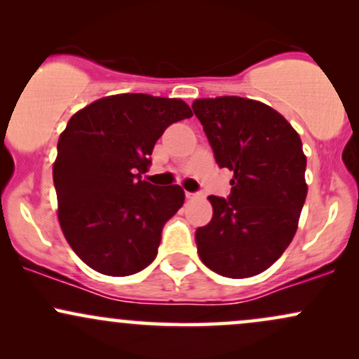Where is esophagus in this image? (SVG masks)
<instances>
[{"mask_svg":"<svg viewBox=\"0 0 359 359\" xmlns=\"http://www.w3.org/2000/svg\"><path fill=\"white\" fill-rule=\"evenodd\" d=\"M199 196H201L199 192H185V197H187V199H196V197Z\"/></svg>","mask_w":359,"mask_h":359,"instance_id":"esophagus-1","label":"esophagus"}]
</instances>
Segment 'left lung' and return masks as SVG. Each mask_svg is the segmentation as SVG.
<instances>
[{
  "instance_id": "8db88e82",
  "label": "left lung",
  "mask_w": 359,
  "mask_h": 359,
  "mask_svg": "<svg viewBox=\"0 0 359 359\" xmlns=\"http://www.w3.org/2000/svg\"><path fill=\"white\" fill-rule=\"evenodd\" d=\"M192 109L216 163L234 174L228 199L209 196L212 219L197 228V253L222 277H253L282 257L297 231L307 196L302 142L263 102L224 96L194 101Z\"/></svg>"
}]
</instances>
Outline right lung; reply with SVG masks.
<instances>
[{"label":"right lung","mask_w":359,"mask_h":359,"mask_svg":"<svg viewBox=\"0 0 359 359\" xmlns=\"http://www.w3.org/2000/svg\"><path fill=\"white\" fill-rule=\"evenodd\" d=\"M191 116L182 100L116 94L69 119L53 163L59 222L93 270L126 277L155 259L163 226L185 194L179 185L142 180V174L163 131Z\"/></svg>","instance_id":"obj_1"}]
</instances>
